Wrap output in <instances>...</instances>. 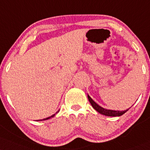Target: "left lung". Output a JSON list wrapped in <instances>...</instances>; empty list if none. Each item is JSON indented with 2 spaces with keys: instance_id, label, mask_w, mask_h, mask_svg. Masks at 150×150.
Wrapping results in <instances>:
<instances>
[{
  "instance_id": "1",
  "label": "left lung",
  "mask_w": 150,
  "mask_h": 150,
  "mask_svg": "<svg viewBox=\"0 0 150 150\" xmlns=\"http://www.w3.org/2000/svg\"><path fill=\"white\" fill-rule=\"evenodd\" d=\"M88 99H89L90 103H91V106L94 108V110H96L98 112L100 113V114L105 115V116H108V117H120L122 116V115H124V113L127 112L129 110V109L126 110L124 111H119V110H108L105 109V108H102L101 106H100L99 105H98L96 103L95 101H93V99L89 96V95H87Z\"/></svg>"
}]
</instances>
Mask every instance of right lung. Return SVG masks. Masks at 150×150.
I'll return each instance as SVG.
<instances>
[{"label":"right lung","mask_w":150,"mask_h":150,"mask_svg":"<svg viewBox=\"0 0 150 150\" xmlns=\"http://www.w3.org/2000/svg\"><path fill=\"white\" fill-rule=\"evenodd\" d=\"M59 112V110L57 112L55 113L54 115H52V116H50V117H47V118H45V119H43V120H37V121H44V120H49V119H50V118H52V117H54V115H55L56 114H57V113Z\"/></svg>","instance_id":"1"}]
</instances>
